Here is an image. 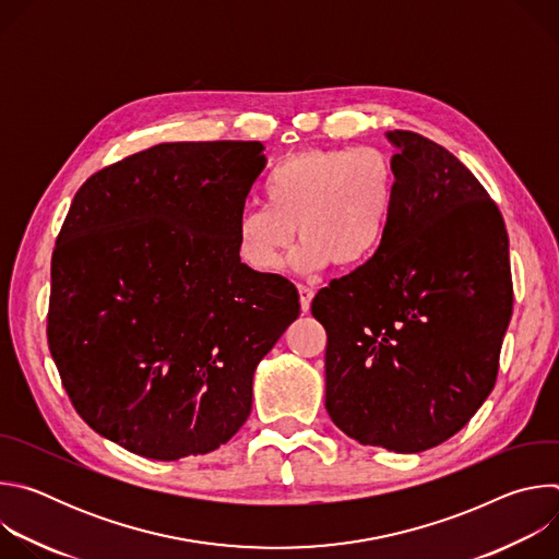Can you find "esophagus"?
<instances>
[{
  "mask_svg": "<svg viewBox=\"0 0 559 559\" xmlns=\"http://www.w3.org/2000/svg\"><path fill=\"white\" fill-rule=\"evenodd\" d=\"M313 294H316V292H313V287H311V285L298 283V298H300V309H302V311H309Z\"/></svg>",
  "mask_w": 559,
  "mask_h": 559,
  "instance_id": "1",
  "label": "esophagus"
}]
</instances>
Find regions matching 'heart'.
Segmentation results:
<instances>
[{
	"instance_id": "1",
	"label": "heart",
	"mask_w": 559,
	"mask_h": 559,
	"mask_svg": "<svg viewBox=\"0 0 559 559\" xmlns=\"http://www.w3.org/2000/svg\"><path fill=\"white\" fill-rule=\"evenodd\" d=\"M265 205L236 218V252L248 267L272 274L298 236L294 267L318 272L336 261L358 267L384 246L395 210V175L376 147L309 150L283 158L263 181Z\"/></svg>"
}]
</instances>
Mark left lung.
<instances>
[{
	"label": "left lung",
	"instance_id": "obj_1",
	"mask_svg": "<svg viewBox=\"0 0 559 559\" xmlns=\"http://www.w3.org/2000/svg\"><path fill=\"white\" fill-rule=\"evenodd\" d=\"M384 246L311 300L328 332L325 407L360 444L420 453L455 436L496 386L513 311L504 218L436 141L393 130Z\"/></svg>",
	"mask_w": 559,
	"mask_h": 559
}]
</instances>
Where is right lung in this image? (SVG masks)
Listing matches in <instances>:
<instances>
[{"label":"right lung","mask_w":559,"mask_h":559,"mask_svg":"<svg viewBox=\"0 0 559 559\" xmlns=\"http://www.w3.org/2000/svg\"><path fill=\"white\" fill-rule=\"evenodd\" d=\"M261 141L158 143L76 190L50 265L48 347L74 412L150 460L203 455L252 412L261 358L300 313L241 263Z\"/></svg>","instance_id":"add662e5"}]
</instances>
